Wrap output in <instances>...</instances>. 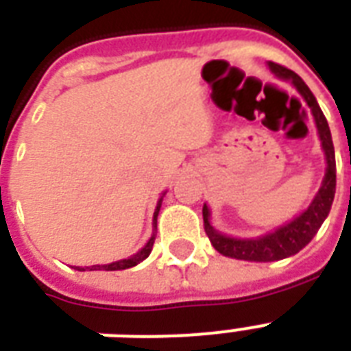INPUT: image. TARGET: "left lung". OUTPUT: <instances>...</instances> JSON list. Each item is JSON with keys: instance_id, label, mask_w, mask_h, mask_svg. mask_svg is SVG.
<instances>
[{"instance_id": "obj_1", "label": "left lung", "mask_w": 351, "mask_h": 351, "mask_svg": "<svg viewBox=\"0 0 351 351\" xmlns=\"http://www.w3.org/2000/svg\"><path fill=\"white\" fill-rule=\"evenodd\" d=\"M267 65H269L273 73L277 74L278 78L289 80L311 109V114L315 118V125L317 131H319V138H321L322 149H324V154H326L328 167L321 189H319V193L313 198V202L310 204V208L306 209L304 213H300L297 219L291 220V222L280 226L273 233H267L264 237H258V239L242 240L219 233L213 226L209 224V217L211 215H209L208 206L204 204V230H206V234L211 240L213 247L219 251L220 255L239 258V261L273 262L282 261L286 256L299 253L315 237L322 222L326 220L328 213L332 209L333 197H335V184H337V180H335V151H333L332 132H330L328 121L324 114H322L319 104H317L315 96L310 90V87L302 82L299 74H295L293 71H289V69L282 67L278 63L269 62Z\"/></svg>"}]
</instances>
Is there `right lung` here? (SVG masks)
I'll use <instances>...</instances> for the list:
<instances>
[{"label":"right lung","mask_w":351,"mask_h":351,"mask_svg":"<svg viewBox=\"0 0 351 351\" xmlns=\"http://www.w3.org/2000/svg\"><path fill=\"white\" fill-rule=\"evenodd\" d=\"M165 195V193H164ZM164 195L160 197L158 204H156V209H154V215H153V226L154 230H156V219H158V211H160V206H162V198H164ZM153 244H154V233L153 237L149 239V242L145 245H143L142 250L138 251L136 255L129 256V258H123V261H117V262H111V264H104V266H89V267H74V269H78V271H85V269H89V271H95V269H106V271H118V269H127V267H132L136 266V264H140L142 261H145L149 256V253H151V250H153Z\"/></svg>","instance_id":"right-lung-1"}]
</instances>
